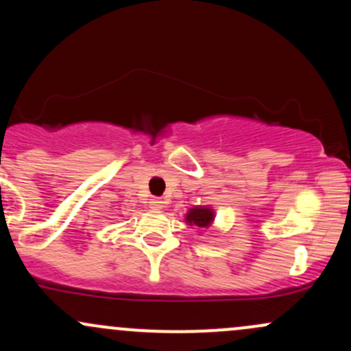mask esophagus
<instances>
[{"label":"esophagus","mask_w":351,"mask_h":351,"mask_svg":"<svg viewBox=\"0 0 351 351\" xmlns=\"http://www.w3.org/2000/svg\"><path fill=\"white\" fill-rule=\"evenodd\" d=\"M163 204H165V201L162 198H153V199H150V206L153 209H163Z\"/></svg>","instance_id":"1"}]
</instances>
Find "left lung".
I'll use <instances>...</instances> for the list:
<instances>
[{
    "label": "left lung",
    "mask_w": 351,
    "mask_h": 351,
    "mask_svg": "<svg viewBox=\"0 0 351 351\" xmlns=\"http://www.w3.org/2000/svg\"><path fill=\"white\" fill-rule=\"evenodd\" d=\"M215 221V211L208 206H195L188 211L186 223L189 226H198V228H209L211 223Z\"/></svg>",
    "instance_id": "8db88e82"
}]
</instances>
